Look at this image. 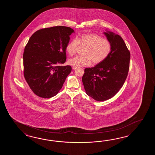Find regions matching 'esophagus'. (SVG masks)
<instances>
[{
	"label": "esophagus",
	"instance_id": "1",
	"mask_svg": "<svg viewBox=\"0 0 155 155\" xmlns=\"http://www.w3.org/2000/svg\"><path fill=\"white\" fill-rule=\"evenodd\" d=\"M73 69L74 70H75L76 69H77V67H76V66H73Z\"/></svg>",
	"mask_w": 155,
	"mask_h": 155
}]
</instances>
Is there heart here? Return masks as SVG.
<instances>
[{"mask_svg": "<svg viewBox=\"0 0 155 155\" xmlns=\"http://www.w3.org/2000/svg\"><path fill=\"white\" fill-rule=\"evenodd\" d=\"M86 46L84 56H78L71 59L68 63L70 65L80 67L90 66L102 63L109 56L111 51V44L106 39L96 34H85L76 37L67 44L66 50L70 56L76 53L78 45Z\"/></svg>", "mask_w": 155, "mask_h": 155, "instance_id": "1", "label": "heart"}]
</instances>
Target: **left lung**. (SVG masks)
Masks as SVG:
<instances>
[{"mask_svg":"<svg viewBox=\"0 0 155 155\" xmlns=\"http://www.w3.org/2000/svg\"><path fill=\"white\" fill-rule=\"evenodd\" d=\"M104 34L111 44L109 56L102 63L86 68L82 76L87 95L98 101L111 99L118 92L129 72L130 53L122 38L106 30Z\"/></svg>","mask_w":155,"mask_h":155,"instance_id":"1","label":"left lung"}]
</instances>
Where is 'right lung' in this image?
<instances>
[{"instance_id": "add662e5", "label": "right lung", "mask_w": 155, "mask_h": 155, "mask_svg": "<svg viewBox=\"0 0 155 155\" xmlns=\"http://www.w3.org/2000/svg\"><path fill=\"white\" fill-rule=\"evenodd\" d=\"M73 33L70 27L53 26L30 38L24 52V75L36 95L49 99L62 88L71 67L59 65L66 61V46Z\"/></svg>"}]
</instances>
